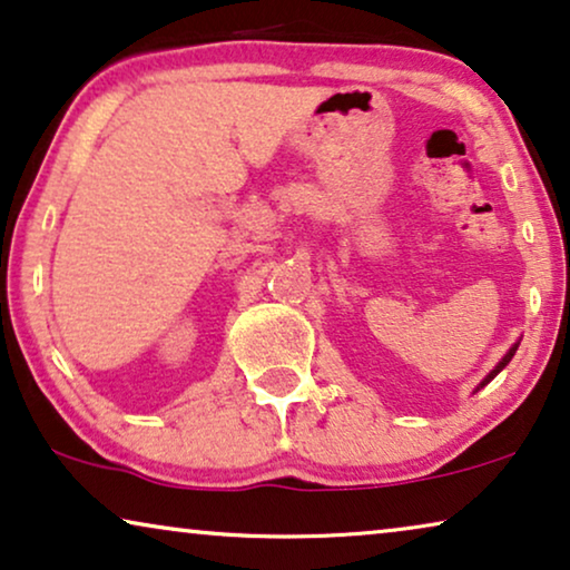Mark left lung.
Returning a JSON list of instances; mask_svg holds the SVG:
<instances>
[{"label":"left lung","instance_id":"1","mask_svg":"<svg viewBox=\"0 0 570 570\" xmlns=\"http://www.w3.org/2000/svg\"><path fill=\"white\" fill-rule=\"evenodd\" d=\"M519 342H521V340H517V342H513V345L509 347V353H505V355L501 357V361H498V365H495V368H493V371H490V373H488V376L480 381V384H478V389H474V392H480V389H482V386H485V384H490V381H493V379L498 376V373H501V371L505 368V365H509V363H511V357H513V355H517V350H519Z\"/></svg>","mask_w":570,"mask_h":570}]
</instances>
